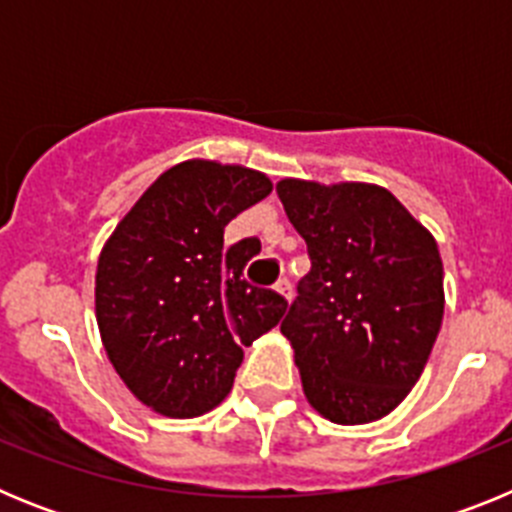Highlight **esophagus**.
Wrapping results in <instances>:
<instances>
[{"label":"esophagus","mask_w":512,"mask_h":512,"mask_svg":"<svg viewBox=\"0 0 512 512\" xmlns=\"http://www.w3.org/2000/svg\"><path fill=\"white\" fill-rule=\"evenodd\" d=\"M274 289H277L284 300H292V282H289V279H279V282L274 284Z\"/></svg>","instance_id":"obj_1"}]
</instances>
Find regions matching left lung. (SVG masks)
Listing matches in <instances>:
<instances>
[{
    "instance_id": "8db88e82",
    "label": "left lung",
    "mask_w": 512,
    "mask_h": 512,
    "mask_svg": "<svg viewBox=\"0 0 512 512\" xmlns=\"http://www.w3.org/2000/svg\"><path fill=\"white\" fill-rule=\"evenodd\" d=\"M310 274L282 320L310 405L333 423L384 418L413 390L443 320L433 235L387 189L284 179Z\"/></svg>"
}]
</instances>
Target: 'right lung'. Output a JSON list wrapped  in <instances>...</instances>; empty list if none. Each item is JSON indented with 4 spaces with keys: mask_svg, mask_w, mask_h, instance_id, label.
I'll return each instance as SVG.
<instances>
[{
    "mask_svg": "<svg viewBox=\"0 0 512 512\" xmlns=\"http://www.w3.org/2000/svg\"><path fill=\"white\" fill-rule=\"evenodd\" d=\"M269 192L259 171L184 161L158 176L102 248L94 302L104 351L156 413L194 418L220 405L243 346L282 320L287 300L243 277L259 238L223 248L225 225Z\"/></svg>",
    "mask_w": 512,
    "mask_h": 512,
    "instance_id": "add662e5",
    "label": "right lung"
}]
</instances>
